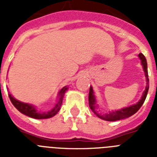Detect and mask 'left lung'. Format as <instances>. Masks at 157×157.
I'll return each mask as SVG.
<instances>
[{
    "mask_svg": "<svg viewBox=\"0 0 157 157\" xmlns=\"http://www.w3.org/2000/svg\"><path fill=\"white\" fill-rule=\"evenodd\" d=\"M139 57L140 60H141V63L143 65V68H144V71L145 72V76H146L147 78L146 88H145V90L143 93V96H142L141 99L136 104L132 105V106H129L128 107H124L122 109L117 110V111H115V112H110L108 113H106V114H98L95 110V106H97V105H96V99L95 97H94V94L93 88H92V86H90V93H89V105H90V107L93 111L94 113H95L99 118L104 120V121H119V120L125 119V118H128V117L133 116L134 113H136L139 110V108L142 107V105L144 104L149 89L147 63L146 58H145V56L142 53L139 54Z\"/></svg>",
    "mask_w": 157,
    "mask_h": 157,
    "instance_id": "8db88e82",
    "label": "left lung"
}]
</instances>
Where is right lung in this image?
Wrapping results in <instances>:
<instances>
[{
	"mask_svg": "<svg viewBox=\"0 0 157 157\" xmlns=\"http://www.w3.org/2000/svg\"><path fill=\"white\" fill-rule=\"evenodd\" d=\"M67 89L68 88L67 86H65V87L62 89L61 90L59 91L58 102H57V103L54 107V108L47 112H38L33 105L29 104V103H23V102L17 100V99L13 98V96L11 95L10 94H9V98H10L11 103H13V106L21 113H23V114L26 115V116H28L29 117H32V118H34V119H47V118H50V117H54V116H55L59 112V111L60 110V107L62 106L63 96L65 93H66V91L67 90Z\"/></svg>",
	"mask_w": 157,
	"mask_h": 157,
	"instance_id": "1",
	"label": "right lung"
}]
</instances>
